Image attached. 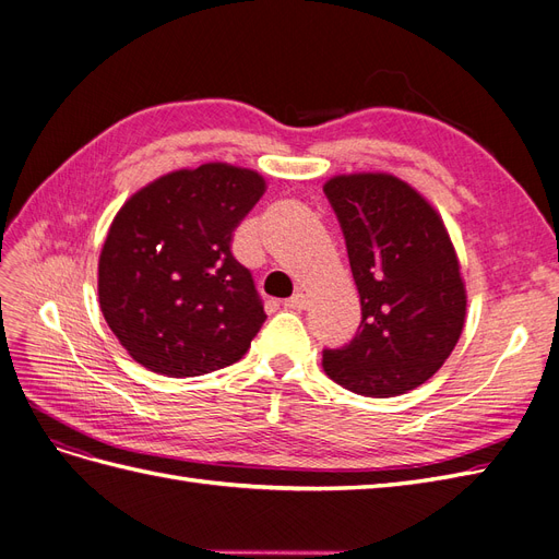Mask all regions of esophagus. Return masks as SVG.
Here are the masks:
<instances>
[{
    "label": "esophagus",
    "mask_w": 559,
    "mask_h": 559,
    "mask_svg": "<svg viewBox=\"0 0 559 559\" xmlns=\"http://www.w3.org/2000/svg\"><path fill=\"white\" fill-rule=\"evenodd\" d=\"M284 308H289V310H306V308H308L306 294H294L292 298H286V300H284Z\"/></svg>",
    "instance_id": "esophagus-1"
}]
</instances>
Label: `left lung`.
<instances>
[{
  "label": "left lung",
  "instance_id": "8db88e82",
  "mask_svg": "<svg viewBox=\"0 0 559 559\" xmlns=\"http://www.w3.org/2000/svg\"><path fill=\"white\" fill-rule=\"evenodd\" d=\"M324 193L361 298L357 335L324 349L326 376L361 396L425 384L460 341L466 289L443 218L394 175H341Z\"/></svg>",
  "mask_w": 559,
  "mask_h": 559
}]
</instances>
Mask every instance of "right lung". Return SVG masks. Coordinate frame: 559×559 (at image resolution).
Wrapping results in <instances>:
<instances>
[{"label":"right lung","instance_id":"right-lung-1","mask_svg":"<svg viewBox=\"0 0 559 559\" xmlns=\"http://www.w3.org/2000/svg\"><path fill=\"white\" fill-rule=\"evenodd\" d=\"M265 179L205 163L151 181L114 216L99 253L97 294L130 357L167 378H195L245 357L265 321L233 230Z\"/></svg>","mask_w":559,"mask_h":559}]
</instances>
